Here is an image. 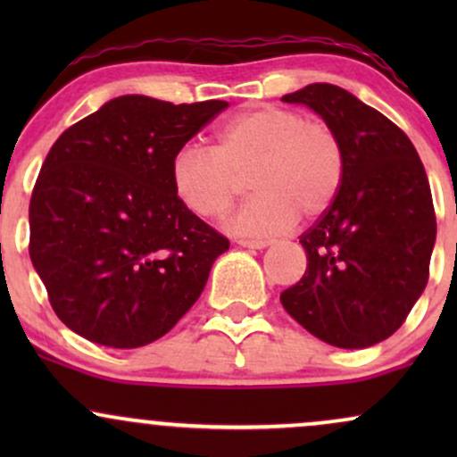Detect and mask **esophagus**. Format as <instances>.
Wrapping results in <instances>:
<instances>
[{"label": "esophagus", "mask_w": 457, "mask_h": 457, "mask_svg": "<svg viewBox=\"0 0 457 457\" xmlns=\"http://www.w3.org/2000/svg\"><path fill=\"white\" fill-rule=\"evenodd\" d=\"M240 246H246V249H264V246H269V240H246V238H240L236 240Z\"/></svg>", "instance_id": "34e87169"}]
</instances>
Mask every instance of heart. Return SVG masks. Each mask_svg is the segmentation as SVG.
Masks as SVG:
<instances>
[{
	"label": "heart",
	"mask_w": 457,
	"mask_h": 457,
	"mask_svg": "<svg viewBox=\"0 0 457 457\" xmlns=\"http://www.w3.org/2000/svg\"><path fill=\"white\" fill-rule=\"evenodd\" d=\"M246 174L255 195L232 228L251 236L286 232L298 214L318 219L333 206L345 174L342 137L327 120L266 104L228 120L211 150L185 145L170 165L178 199L202 219L228 212Z\"/></svg>",
	"instance_id": "1"
}]
</instances>
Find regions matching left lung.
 I'll use <instances>...</instances> for the list:
<instances>
[{"label":"left lung","instance_id":"obj_1","mask_svg":"<svg viewBox=\"0 0 457 457\" xmlns=\"http://www.w3.org/2000/svg\"><path fill=\"white\" fill-rule=\"evenodd\" d=\"M281 101L322 115L345 150L342 188L301 234L307 269L281 305L322 342L367 348L391 337L426 290L436 240L426 170L408 135L344 87L312 83Z\"/></svg>","mask_w":457,"mask_h":457}]
</instances>
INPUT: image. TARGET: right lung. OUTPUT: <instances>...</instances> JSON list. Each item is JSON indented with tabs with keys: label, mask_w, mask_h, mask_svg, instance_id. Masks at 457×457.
Returning <instances> with one entry per match:
<instances>
[{
	"label": "right lung",
	"mask_w": 457,
	"mask_h": 457,
	"mask_svg": "<svg viewBox=\"0 0 457 457\" xmlns=\"http://www.w3.org/2000/svg\"><path fill=\"white\" fill-rule=\"evenodd\" d=\"M225 107L129 94L51 145L29 199V258L77 335L141 348L202 295L229 240L182 206L170 165Z\"/></svg>",
	"instance_id": "add662e5"
}]
</instances>
